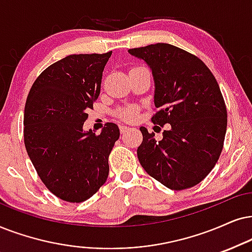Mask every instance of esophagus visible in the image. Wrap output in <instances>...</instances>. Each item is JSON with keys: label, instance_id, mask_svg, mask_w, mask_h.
<instances>
[{"label": "esophagus", "instance_id": "obj_1", "mask_svg": "<svg viewBox=\"0 0 252 252\" xmlns=\"http://www.w3.org/2000/svg\"><path fill=\"white\" fill-rule=\"evenodd\" d=\"M130 128L129 126H120V130H121V133H126V131H128Z\"/></svg>", "mask_w": 252, "mask_h": 252}]
</instances>
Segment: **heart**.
<instances>
[{"label":"heart","instance_id":"b5f03b06","mask_svg":"<svg viewBox=\"0 0 252 252\" xmlns=\"http://www.w3.org/2000/svg\"><path fill=\"white\" fill-rule=\"evenodd\" d=\"M137 107H128V108H124L120 111V116L122 117V119L126 120V121H132L135 120V117L137 115Z\"/></svg>","mask_w":252,"mask_h":252}]
</instances>
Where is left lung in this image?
<instances>
[{
  "label": "left lung",
  "mask_w": 252,
  "mask_h": 252,
  "mask_svg": "<svg viewBox=\"0 0 252 252\" xmlns=\"http://www.w3.org/2000/svg\"><path fill=\"white\" fill-rule=\"evenodd\" d=\"M144 60L155 81L152 122L163 126V138L141 126L137 157L146 173L167 189L195 186L218 163L227 131V108L219 84L197 57L171 44L130 49Z\"/></svg>",
  "instance_id": "8db88e82"
}]
</instances>
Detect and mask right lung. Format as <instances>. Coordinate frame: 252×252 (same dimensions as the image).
<instances>
[{"instance_id": "add662e5", "label": "right lung", "mask_w": 252, "mask_h": 252, "mask_svg": "<svg viewBox=\"0 0 252 252\" xmlns=\"http://www.w3.org/2000/svg\"><path fill=\"white\" fill-rule=\"evenodd\" d=\"M111 52L71 55L49 66L33 82L24 109V144L51 192L82 202L106 183L108 157L120 138L115 123L95 135L85 131L88 109L100 95Z\"/></svg>"}]
</instances>
